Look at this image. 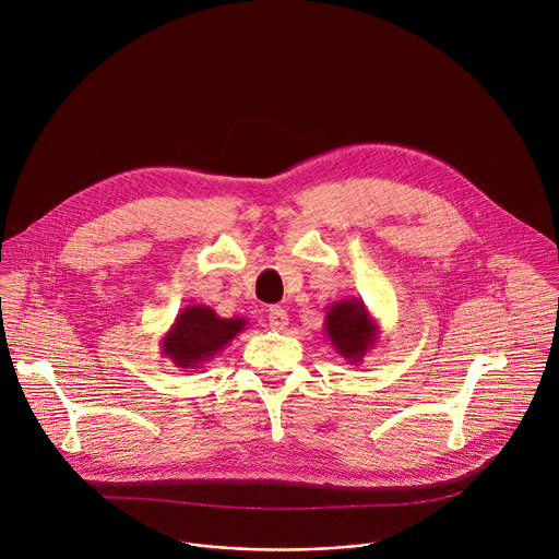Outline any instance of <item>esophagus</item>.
Returning <instances> with one entry per match:
<instances>
[{"instance_id":"esophagus-1","label":"esophagus","mask_w":559,"mask_h":559,"mask_svg":"<svg viewBox=\"0 0 559 559\" xmlns=\"http://www.w3.org/2000/svg\"><path fill=\"white\" fill-rule=\"evenodd\" d=\"M267 321H270V328L272 330H285V325H287V311L283 309V307H270V311H267Z\"/></svg>"}]
</instances>
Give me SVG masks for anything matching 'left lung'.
<instances>
[{
	"label": "left lung",
	"instance_id": "left-lung-1",
	"mask_svg": "<svg viewBox=\"0 0 559 559\" xmlns=\"http://www.w3.org/2000/svg\"><path fill=\"white\" fill-rule=\"evenodd\" d=\"M325 334L336 354L349 365H360L373 349L380 328L360 298L336 300L325 313Z\"/></svg>",
	"mask_w": 559,
	"mask_h": 559
}]
</instances>
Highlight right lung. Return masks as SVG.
<instances>
[{
    "instance_id": "right-lung-1",
    "label": "right lung",
    "mask_w": 559,
    "mask_h": 559,
    "mask_svg": "<svg viewBox=\"0 0 559 559\" xmlns=\"http://www.w3.org/2000/svg\"><path fill=\"white\" fill-rule=\"evenodd\" d=\"M248 328V318H221L207 305L183 307L162 338V354L181 371L210 362L229 341Z\"/></svg>"
}]
</instances>
